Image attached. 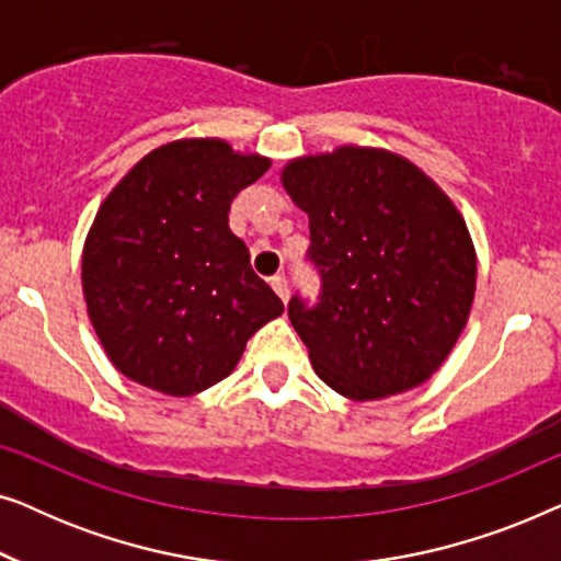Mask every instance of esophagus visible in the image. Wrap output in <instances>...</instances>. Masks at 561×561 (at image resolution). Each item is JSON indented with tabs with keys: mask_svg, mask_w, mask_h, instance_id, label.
<instances>
[{
	"mask_svg": "<svg viewBox=\"0 0 561 561\" xmlns=\"http://www.w3.org/2000/svg\"><path fill=\"white\" fill-rule=\"evenodd\" d=\"M271 286H273L275 294L283 298V301H288V280H286V275H275V278H271Z\"/></svg>",
	"mask_w": 561,
	"mask_h": 561,
	"instance_id": "esophagus-1",
	"label": "esophagus"
}]
</instances>
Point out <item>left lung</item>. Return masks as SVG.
<instances>
[{"label":"left lung","instance_id":"left-lung-1","mask_svg":"<svg viewBox=\"0 0 561 561\" xmlns=\"http://www.w3.org/2000/svg\"><path fill=\"white\" fill-rule=\"evenodd\" d=\"M283 188L309 214L317 306L288 319L313 370L352 401H378L439 370L470 317L478 260L451 198L411 160L342 145L290 160Z\"/></svg>","mask_w":561,"mask_h":561}]
</instances>
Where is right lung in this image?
Instances as JSON below:
<instances>
[{"mask_svg":"<svg viewBox=\"0 0 561 561\" xmlns=\"http://www.w3.org/2000/svg\"><path fill=\"white\" fill-rule=\"evenodd\" d=\"M267 168L217 137L175 140L148 152L99 206L81 286L106 357L129 380L202 393L283 313L229 229L232 198Z\"/></svg>","mask_w":561,"mask_h":561,"instance_id":"right-lung-1","label":"right lung"}]
</instances>
